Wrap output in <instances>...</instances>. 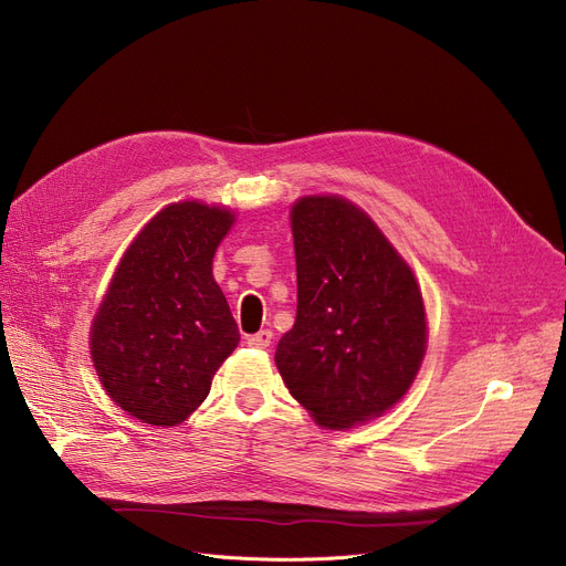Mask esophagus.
I'll use <instances>...</instances> for the list:
<instances>
[{
  "mask_svg": "<svg viewBox=\"0 0 566 566\" xmlns=\"http://www.w3.org/2000/svg\"><path fill=\"white\" fill-rule=\"evenodd\" d=\"M272 332H269V329H260L258 334H251L247 340H249V345L251 347H260V349H264V347H269V345H272Z\"/></svg>",
  "mask_w": 566,
  "mask_h": 566,
  "instance_id": "1",
  "label": "esophagus"
}]
</instances>
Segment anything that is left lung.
Listing matches in <instances>:
<instances>
[{"label":"left lung","mask_w":566,"mask_h":566,"mask_svg":"<svg viewBox=\"0 0 566 566\" xmlns=\"http://www.w3.org/2000/svg\"><path fill=\"white\" fill-rule=\"evenodd\" d=\"M297 317L276 347L290 394L319 426L349 428L402 398L426 349L410 266L343 198L292 207Z\"/></svg>","instance_id":"obj_1"}]
</instances>
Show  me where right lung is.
<instances>
[{
	"label": "right lung",
	"instance_id": "obj_1",
	"mask_svg": "<svg viewBox=\"0 0 566 566\" xmlns=\"http://www.w3.org/2000/svg\"><path fill=\"white\" fill-rule=\"evenodd\" d=\"M232 226L228 209L170 205L126 251L92 325V359L107 396L151 426H175L207 398L239 343L211 276Z\"/></svg>",
	"mask_w": 566,
	"mask_h": 566
}]
</instances>
